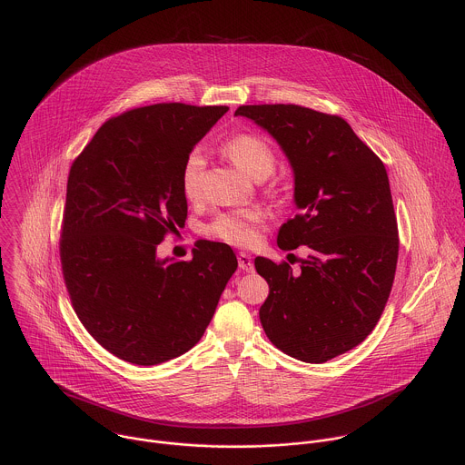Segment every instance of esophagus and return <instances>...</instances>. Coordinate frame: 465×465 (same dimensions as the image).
<instances>
[{
	"label": "esophagus",
	"instance_id": "1",
	"mask_svg": "<svg viewBox=\"0 0 465 465\" xmlns=\"http://www.w3.org/2000/svg\"><path fill=\"white\" fill-rule=\"evenodd\" d=\"M238 265L243 270V272H252L254 270V263H252V258L251 254L247 252H240L238 254Z\"/></svg>",
	"mask_w": 465,
	"mask_h": 465
}]
</instances>
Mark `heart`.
Wrapping results in <instances>:
<instances>
[{
    "instance_id": "heart-1",
    "label": "heart",
    "mask_w": 465,
    "mask_h": 465,
    "mask_svg": "<svg viewBox=\"0 0 465 465\" xmlns=\"http://www.w3.org/2000/svg\"><path fill=\"white\" fill-rule=\"evenodd\" d=\"M223 152L251 177L266 179L275 170V153L265 137L254 133L234 134L223 143ZM205 159L202 152H192L181 170L183 195L192 202L202 197ZM265 220L262 209H236L218 214L207 227V234L236 247H249L258 242Z\"/></svg>"
}]
</instances>
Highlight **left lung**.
<instances>
[{
	"instance_id": "1",
	"label": "left lung",
	"mask_w": 465,
	"mask_h": 465,
	"mask_svg": "<svg viewBox=\"0 0 465 465\" xmlns=\"http://www.w3.org/2000/svg\"><path fill=\"white\" fill-rule=\"evenodd\" d=\"M293 170L297 214L277 245H308L301 272L256 258L270 293L260 308L268 340L292 358L324 363L361 343L389 301L398 265V220L381 159L340 116L301 105H242Z\"/></svg>"
}]
</instances>
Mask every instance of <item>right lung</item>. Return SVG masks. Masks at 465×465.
<instances>
[{
	"instance_id": "add662e5",
	"label": "right lung",
	"mask_w": 465,
	"mask_h": 465,
	"mask_svg": "<svg viewBox=\"0 0 465 465\" xmlns=\"http://www.w3.org/2000/svg\"><path fill=\"white\" fill-rule=\"evenodd\" d=\"M229 111L155 104L105 122L67 177L61 263L73 310L89 334L134 365L190 351L238 268L232 249L197 242L190 262L157 245L188 216L186 157Z\"/></svg>"
}]
</instances>
